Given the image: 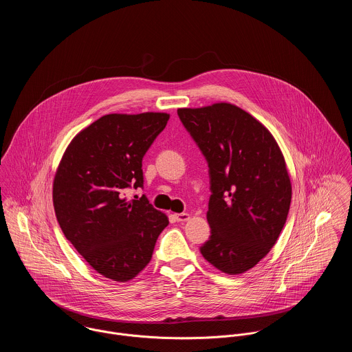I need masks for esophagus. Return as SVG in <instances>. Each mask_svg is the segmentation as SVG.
<instances>
[{
    "label": "esophagus",
    "instance_id": "obj_1",
    "mask_svg": "<svg viewBox=\"0 0 352 352\" xmlns=\"http://www.w3.org/2000/svg\"><path fill=\"white\" fill-rule=\"evenodd\" d=\"M175 218L179 221V222H187L191 215L188 212H179V214H175Z\"/></svg>",
    "mask_w": 352,
    "mask_h": 352
}]
</instances>
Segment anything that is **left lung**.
Masks as SVG:
<instances>
[{
	"mask_svg": "<svg viewBox=\"0 0 352 352\" xmlns=\"http://www.w3.org/2000/svg\"><path fill=\"white\" fill-rule=\"evenodd\" d=\"M177 113L210 169L211 236L201 253L225 274H244L268 254L286 223L292 180L283 153L263 123L232 102Z\"/></svg>",
	"mask_w": 352,
	"mask_h": 352,
	"instance_id": "left-lung-1",
	"label": "left lung"
}]
</instances>
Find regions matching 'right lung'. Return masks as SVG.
Returning a JSON list of instances; mask_svg holds the SVG:
<instances>
[{
  "label": "right lung",
  "instance_id": "right-lung-1",
  "mask_svg": "<svg viewBox=\"0 0 352 352\" xmlns=\"http://www.w3.org/2000/svg\"><path fill=\"white\" fill-rule=\"evenodd\" d=\"M169 113H108L67 145L52 182V203L65 237L102 276L134 279L151 261L168 217L148 198H124L144 186L142 158Z\"/></svg>",
  "mask_w": 352,
  "mask_h": 352
}]
</instances>
